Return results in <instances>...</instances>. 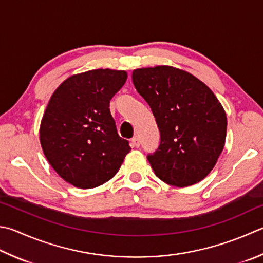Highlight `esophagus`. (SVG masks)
<instances>
[{
  "label": "esophagus",
  "instance_id": "esophagus-1",
  "mask_svg": "<svg viewBox=\"0 0 263 263\" xmlns=\"http://www.w3.org/2000/svg\"><path fill=\"white\" fill-rule=\"evenodd\" d=\"M140 144H141L140 140H138L137 137H134L133 140H132V146L133 147H138V146H140Z\"/></svg>",
  "mask_w": 263,
  "mask_h": 263
}]
</instances>
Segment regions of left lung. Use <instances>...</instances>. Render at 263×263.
Segmentation results:
<instances>
[{"mask_svg": "<svg viewBox=\"0 0 263 263\" xmlns=\"http://www.w3.org/2000/svg\"><path fill=\"white\" fill-rule=\"evenodd\" d=\"M138 93L150 105L160 144L147 160L167 184L187 186L210 174L223 150L227 116L205 83L171 66L133 72Z\"/></svg>", "mask_w": 263, "mask_h": 263, "instance_id": "left-lung-1", "label": "left lung"}]
</instances>
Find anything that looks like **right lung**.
Returning a JSON list of instances; mask_svg holds the SVG:
<instances>
[{
  "label": "right lung",
  "instance_id": "obj_1",
  "mask_svg": "<svg viewBox=\"0 0 263 263\" xmlns=\"http://www.w3.org/2000/svg\"><path fill=\"white\" fill-rule=\"evenodd\" d=\"M127 80L125 71L92 70L68 78L52 93L40 141L57 174L81 189L115 176L129 142L118 135L110 101Z\"/></svg>",
  "mask_w": 263,
  "mask_h": 263
}]
</instances>
